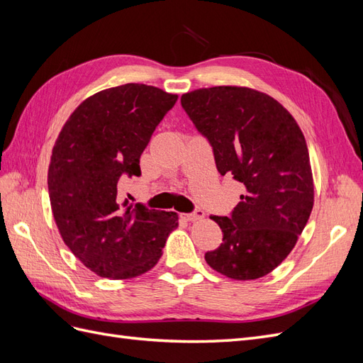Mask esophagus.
Listing matches in <instances>:
<instances>
[{
  "mask_svg": "<svg viewBox=\"0 0 363 363\" xmlns=\"http://www.w3.org/2000/svg\"><path fill=\"white\" fill-rule=\"evenodd\" d=\"M184 218L188 219V221H199V219L204 218V212L201 211V208H196V211H194L192 213H186Z\"/></svg>",
  "mask_w": 363,
  "mask_h": 363,
  "instance_id": "obj_1",
  "label": "esophagus"
}]
</instances>
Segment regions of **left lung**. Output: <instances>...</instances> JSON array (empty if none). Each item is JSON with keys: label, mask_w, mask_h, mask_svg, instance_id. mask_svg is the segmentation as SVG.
<instances>
[{"label": "left lung", "mask_w": 363, "mask_h": 363, "mask_svg": "<svg viewBox=\"0 0 363 363\" xmlns=\"http://www.w3.org/2000/svg\"><path fill=\"white\" fill-rule=\"evenodd\" d=\"M182 107L211 144L216 169L245 189L228 216H211L223 244L206 262L235 280L267 276L288 257L313 207L303 131L279 101L248 87L196 89L182 95Z\"/></svg>", "instance_id": "8db88e82"}]
</instances>
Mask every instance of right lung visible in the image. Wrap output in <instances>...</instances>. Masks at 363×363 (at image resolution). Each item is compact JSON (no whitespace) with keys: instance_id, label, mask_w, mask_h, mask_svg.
I'll return each mask as SVG.
<instances>
[{"instance_id":"right-lung-1","label":"right lung","mask_w":363,"mask_h":363,"mask_svg":"<svg viewBox=\"0 0 363 363\" xmlns=\"http://www.w3.org/2000/svg\"><path fill=\"white\" fill-rule=\"evenodd\" d=\"M177 95L128 83L84 100L63 125L52 148L48 192L63 242L86 268L107 279L150 271L175 212L136 204L119 194L125 177H139L140 155Z\"/></svg>"}]
</instances>
